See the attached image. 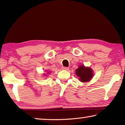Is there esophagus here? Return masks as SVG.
Returning a JSON list of instances; mask_svg holds the SVG:
<instances>
[{"label": "esophagus", "mask_w": 125, "mask_h": 125, "mask_svg": "<svg viewBox=\"0 0 125 125\" xmlns=\"http://www.w3.org/2000/svg\"><path fill=\"white\" fill-rule=\"evenodd\" d=\"M62 69L64 70H68L69 69L68 67H63Z\"/></svg>", "instance_id": "1"}]
</instances>
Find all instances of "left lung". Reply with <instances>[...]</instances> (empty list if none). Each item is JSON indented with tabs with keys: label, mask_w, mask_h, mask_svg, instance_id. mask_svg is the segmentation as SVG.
I'll list each match as a JSON object with an SVG mask.
<instances>
[{
	"label": "left lung",
	"mask_w": 125,
	"mask_h": 125,
	"mask_svg": "<svg viewBox=\"0 0 125 125\" xmlns=\"http://www.w3.org/2000/svg\"><path fill=\"white\" fill-rule=\"evenodd\" d=\"M75 74L79 77V80L81 83H86L92 80L94 76V70L90 67H86L84 65H79L75 69Z\"/></svg>",
	"instance_id": "obj_1"
}]
</instances>
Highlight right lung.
<instances>
[{
	"instance_id": "add662e5",
	"label": "right lung",
	"mask_w": 125,
	"mask_h": 125,
	"mask_svg": "<svg viewBox=\"0 0 125 125\" xmlns=\"http://www.w3.org/2000/svg\"><path fill=\"white\" fill-rule=\"evenodd\" d=\"M51 73V72H50L47 71V72H46V73H44V75L45 76H46V75H47V74H50Z\"/></svg>"
}]
</instances>
